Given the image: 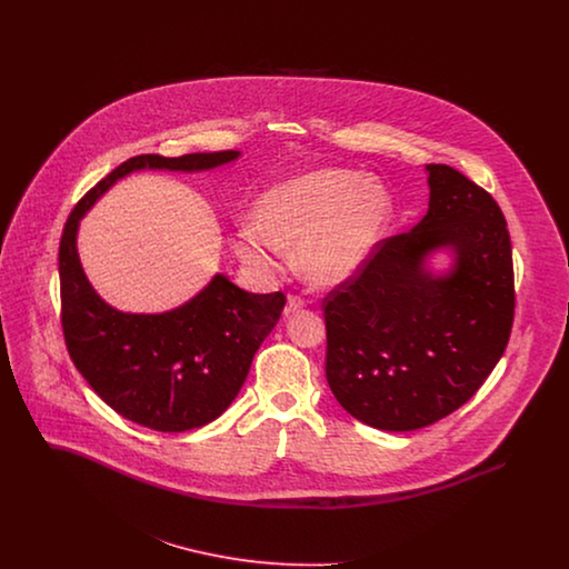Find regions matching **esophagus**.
Returning <instances> with one entry per match:
<instances>
[{
  "label": "esophagus",
  "mask_w": 569,
  "mask_h": 569,
  "mask_svg": "<svg viewBox=\"0 0 569 569\" xmlns=\"http://www.w3.org/2000/svg\"><path fill=\"white\" fill-rule=\"evenodd\" d=\"M302 307H305V300H302V298H288V302H286V309H283V318H290V316H295V313H298V311H302Z\"/></svg>",
  "instance_id": "obj_1"
}]
</instances>
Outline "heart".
<instances>
[{"instance_id":"heart-1","label":"heart","mask_w":569,"mask_h":569,"mask_svg":"<svg viewBox=\"0 0 569 569\" xmlns=\"http://www.w3.org/2000/svg\"><path fill=\"white\" fill-rule=\"evenodd\" d=\"M392 219L388 190L358 170L322 168L272 186L258 219L244 221L232 249L247 269L271 277L283 249L311 286L335 288L362 271Z\"/></svg>"}]
</instances>
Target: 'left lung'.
Segmentation results:
<instances>
[{"label":"left lung","mask_w":569,"mask_h":569,"mask_svg":"<svg viewBox=\"0 0 569 569\" xmlns=\"http://www.w3.org/2000/svg\"><path fill=\"white\" fill-rule=\"evenodd\" d=\"M425 170L427 216L381 241L325 300L335 399L392 433L467 403L503 356L515 320L512 243L499 204L446 163ZM439 250L451 258L446 270L430 264Z\"/></svg>","instance_id":"1"}]
</instances>
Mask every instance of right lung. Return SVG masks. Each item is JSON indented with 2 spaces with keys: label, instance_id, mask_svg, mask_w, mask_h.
<instances>
[{
  "label": "right lung",
  "instance_id": "add662e5",
  "mask_svg": "<svg viewBox=\"0 0 569 569\" xmlns=\"http://www.w3.org/2000/svg\"><path fill=\"white\" fill-rule=\"evenodd\" d=\"M239 156L241 151H213L132 158L74 207L59 243L61 326L72 362L119 416L160 433L200 429L230 407L253 353L277 325L286 297L244 292L223 272H216L196 297L170 311L114 309L82 271L79 226L96 200L132 172L193 174L237 162Z\"/></svg>",
  "mask_w": 569,
  "mask_h": 569
}]
</instances>
